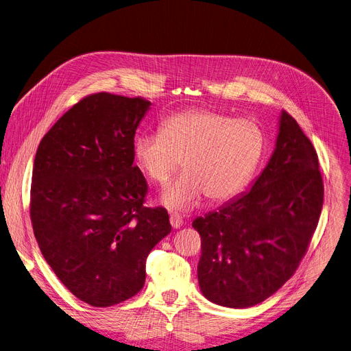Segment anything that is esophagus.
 Wrapping results in <instances>:
<instances>
[{"label": "esophagus", "mask_w": 351, "mask_h": 351, "mask_svg": "<svg viewBox=\"0 0 351 351\" xmlns=\"http://www.w3.org/2000/svg\"><path fill=\"white\" fill-rule=\"evenodd\" d=\"M169 221H171V226H172L175 230H178V228H180V227L183 226V218H182V215L178 214V213H172Z\"/></svg>", "instance_id": "1"}]
</instances>
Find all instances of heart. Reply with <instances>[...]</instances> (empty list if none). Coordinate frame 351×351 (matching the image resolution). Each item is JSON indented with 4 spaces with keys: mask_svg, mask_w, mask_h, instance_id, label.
I'll list each match as a JSON object with an SVG mask.
<instances>
[{
    "mask_svg": "<svg viewBox=\"0 0 351 351\" xmlns=\"http://www.w3.org/2000/svg\"><path fill=\"white\" fill-rule=\"evenodd\" d=\"M266 147L265 132L250 119L214 109H192L168 116L159 133L136 137L133 155L147 179L164 186L179 169L184 173L162 196L171 208L189 210L207 196L227 202L247 186Z\"/></svg>",
    "mask_w": 351,
    "mask_h": 351,
    "instance_id": "b5f03b06",
    "label": "heart"
}]
</instances>
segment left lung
<instances>
[{"mask_svg": "<svg viewBox=\"0 0 351 351\" xmlns=\"http://www.w3.org/2000/svg\"><path fill=\"white\" fill-rule=\"evenodd\" d=\"M322 206L316 151L282 110L276 149L249 192L193 221L202 237L203 295L228 308L253 306L273 295L305 256Z\"/></svg>", "mask_w": 351, "mask_h": 351, "instance_id": "obj_1", "label": "left lung"}]
</instances>
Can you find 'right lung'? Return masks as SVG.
I'll use <instances>...</instances> for the list:
<instances>
[{"mask_svg":"<svg viewBox=\"0 0 351 351\" xmlns=\"http://www.w3.org/2000/svg\"><path fill=\"white\" fill-rule=\"evenodd\" d=\"M147 99L88 95L42 138L30 186V221L60 281L92 306L134 297L151 249L172 227L164 207L144 206L136 130Z\"/></svg>","mask_w":351,"mask_h":351,"instance_id":"right-lung-1","label":"right lung"}]
</instances>
